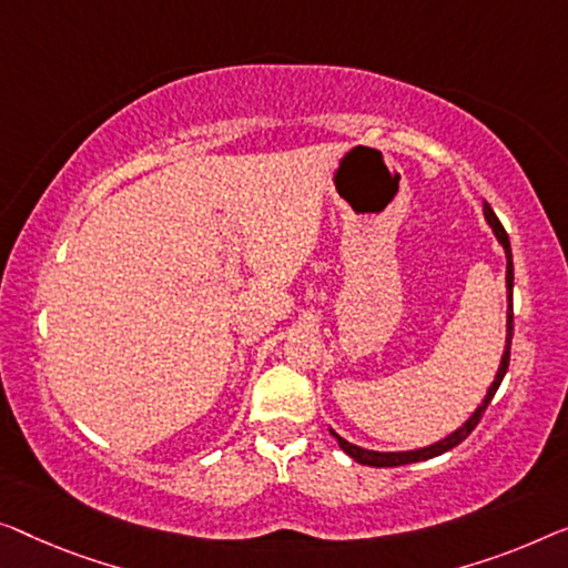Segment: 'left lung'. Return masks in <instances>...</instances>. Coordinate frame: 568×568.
Returning <instances> with one entry per match:
<instances>
[{
  "instance_id": "8db88e82",
  "label": "left lung",
  "mask_w": 568,
  "mask_h": 568,
  "mask_svg": "<svg viewBox=\"0 0 568 568\" xmlns=\"http://www.w3.org/2000/svg\"><path fill=\"white\" fill-rule=\"evenodd\" d=\"M481 211H485V219H487V224L493 226L497 242L503 244L505 260H507V275H505V283H507V336H505V352H503L500 367H497V375L493 379V385H489V390L485 395V400L477 405V410H474L471 416L464 420L459 428L452 430V434H448L446 438H442V442H436V444H430V446H423V448H413V452H372V448H362L357 444H349V442H346V438L338 436L334 428H328V430H332V436L338 442V446H342V452L349 454L354 462L367 464V467H400V464L434 459V456L448 452V448L459 446L464 438H467L471 430L477 428L481 413H485L487 405L493 403L497 387H500L505 372H507V365H510V342H513V250H510V240H507V232L503 230L500 219L495 216V211L489 209L487 201H485V209H481Z\"/></svg>"
}]
</instances>
